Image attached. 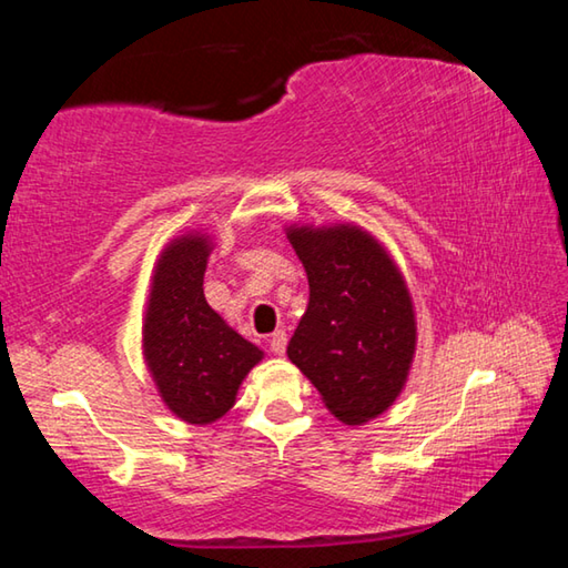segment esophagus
<instances>
[{
	"label": "esophagus",
	"mask_w": 568,
	"mask_h": 568,
	"mask_svg": "<svg viewBox=\"0 0 568 568\" xmlns=\"http://www.w3.org/2000/svg\"><path fill=\"white\" fill-rule=\"evenodd\" d=\"M285 348H287V335L283 331H277L271 335V351L275 355H285Z\"/></svg>",
	"instance_id": "1"
}]
</instances>
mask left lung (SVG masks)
I'll use <instances>...</instances> for the list:
<instances>
[{
    "mask_svg": "<svg viewBox=\"0 0 568 568\" xmlns=\"http://www.w3.org/2000/svg\"><path fill=\"white\" fill-rule=\"evenodd\" d=\"M285 233L311 285L287 358L335 418L363 426L400 396L416 355L406 277L361 225H291Z\"/></svg>",
    "mask_w": 568,
    "mask_h": 568,
    "instance_id": "8db88e82",
    "label": "left lung"
}]
</instances>
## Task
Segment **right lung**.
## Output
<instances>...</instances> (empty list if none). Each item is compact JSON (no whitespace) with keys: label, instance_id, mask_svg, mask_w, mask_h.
Wrapping results in <instances>:
<instances>
[{"label":"right lung","instance_id":"obj_1","mask_svg":"<svg viewBox=\"0 0 568 568\" xmlns=\"http://www.w3.org/2000/svg\"><path fill=\"white\" fill-rule=\"evenodd\" d=\"M213 237L180 235L162 250L150 281L142 355L165 406L180 420L207 426L235 406L240 383L263 361L207 305L203 281Z\"/></svg>","mask_w":568,"mask_h":568}]
</instances>
